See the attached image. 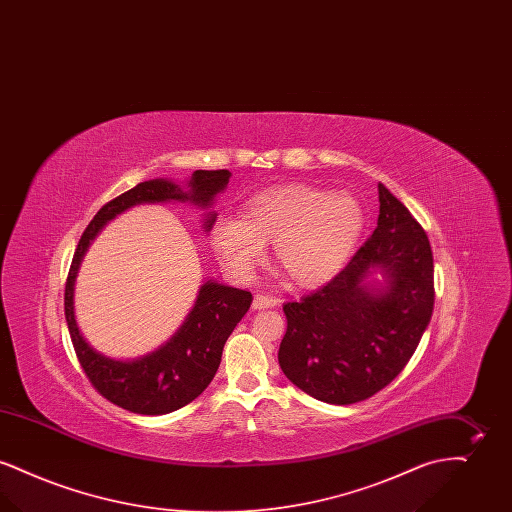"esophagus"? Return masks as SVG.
Listing matches in <instances>:
<instances>
[{"instance_id":"obj_1","label":"esophagus","mask_w":512,"mask_h":512,"mask_svg":"<svg viewBox=\"0 0 512 512\" xmlns=\"http://www.w3.org/2000/svg\"><path fill=\"white\" fill-rule=\"evenodd\" d=\"M276 299L274 297H270V295H263V293H259V295H255V299H253V309H270V307H276Z\"/></svg>"}]
</instances>
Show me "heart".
<instances>
[{
	"label": "heart",
	"mask_w": 512,
	"mask_h": 512,
	"mask_svg": "<svg viewBox=\"0 0 512 512\" xmlns=\"http://www.w3.org/2000/svg\"><path fill=\"white\" fill-rule=\"evenodd\" d=\"M363 226L365 213L353 195L292 184L253 197L242 220H222L215 245L236 276L249 278L265 261V244H274L276 263L292 284L317 288L347 263Z\"/></svg>",
	"instance_id": "heart-1"
}]
</instances>
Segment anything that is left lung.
<instances>
[{
	"label": "left lung",
	"instance_id": "1",
	"mask_svg": "<svg viewBox=\"0 0 512 512\" xmlns=\"http://www.w3.org/2000/svg\"><path fill=\"white\" fill-rule=\"evenodd\" d=\"M378 226L351 261L317 292L284 305L278 363L318 401L353 405L384 390L413 357L434 311V257L424 228L378 184ZM380 267L387 286L365 274Z\"/></svg>",
	"mask_w": 512,
	"mask_h": 512
}]
</instances>
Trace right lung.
Returning <instances> with one entry per match:
<instances>
[{"instance_id": "add662e5", "label": "right lung", "mask_w": 512, "mask_h": 512, "mask_svg": "<svg viewBox=\"0 0 512 512\" xmlns=\"http://www.w3.org/2000/svg\"><path fill=\"white\" fill-rule=\"evenodd\" d=\"M230 172L195 171L190 192L169 180H149L107 201L86 226L65 284V318L78 363L90 384L113 405L136 414H167L182 409L199 397L217 374L222 347L244 318L253 301L251 292L207 282L201 286L194 309L180 330L159 351L140 361H111L96 353L82 338L73 311V286L80 259L107 220L138 203H188L207 207L226 188ZM215 215H207L205 230H211Z\"/></svg>"}]
</instances>
